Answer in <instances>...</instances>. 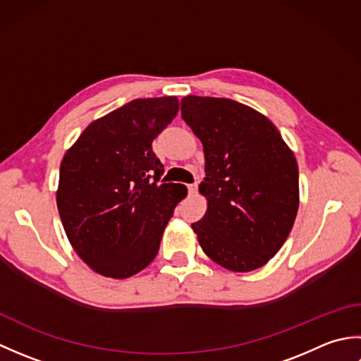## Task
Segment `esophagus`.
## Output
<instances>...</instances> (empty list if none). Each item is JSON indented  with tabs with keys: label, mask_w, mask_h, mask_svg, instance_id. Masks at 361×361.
Segmentation results:
<instances>
[{
	"label": "esophagus",
	"mask_w": 361,
	"mask_h": 361,
	"mask_svg": "<svg viewBox=\"0 0 361 361\" xmlns=\"http://www.w3.org/2000/svg\"><path fill=\"white\" fill-rule=\"evenodd\" d=\"M197 189H198V185H197V183H194V185H189V186H188L189 195H194V194H197Z\"/></svg>",
	"instance_id": "1"
}]
</instances>
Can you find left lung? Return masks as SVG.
<instances>
[{
  "label": "left lung",
  "mask_w": 361,
  "mask_h": 361,
  "mask_svg": "<svg viewBox=\"0 0 361 361\" xmlns=\"http://www.w3.org/2000/svg\"><path fill=\"white\" fill-rule=\"evenodd\" d=\"M181 116L203 144L208 209L192 224L200 247L231 271L264 267L288 237L299 206L298 164L279 130L251 106L186 96Z\"/></svg>",
  "instance_id": "left-lung-1"
}]
</instances>
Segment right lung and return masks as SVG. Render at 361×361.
<instances>
[{
  "mask_svg": "<svg viewBox=\"0 0 361 361\" xmlns=\"http://www.w3.org/2000/svg\"><path fill=\"white\" fill-rule=\"evenodd\" d=\"M180 109L175 96L135 99L83 130L60 164L57 208L74 251L91 270L126 279L147 267L186 188L158 185L152 150Z\"/></svg>",
  "mask_w": 361,
  "mask_h": 361,
  "instance_id": "add662e5",
  "label": "right lung"
}]
</instances>
